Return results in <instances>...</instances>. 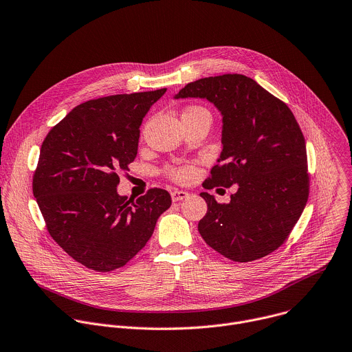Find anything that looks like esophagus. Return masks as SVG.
<instances>
[{
    "label": "esophagus",
    "mask_w": 352,
    "mask_h": 352,
    "mask_svg": "<svg viewBox=\"0 0 352 352\" xmlns=\"http://www.w3.org/2000/svg\"><path fill=\"white\" fill-rule=\"evenodd\" d=\"M188 196H189V193L185 192V190H173V192H171V199H173V201L184 200V199H186Z\"/></svg>",
    "instance_id": "1"
}]
</instances>
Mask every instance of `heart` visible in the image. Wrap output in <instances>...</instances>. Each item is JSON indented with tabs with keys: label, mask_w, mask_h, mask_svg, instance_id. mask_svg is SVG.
<instances>
[{
	"label": "heart",
	"mask_w": 352,
	"mask_h": 352,
	"mask_svg": "<svg viewBox=\"0 0 352 352\" xmlns=\"http://www.w3.org/2000/svg\"><path fill=\"white\" fill-rule=\"evenodd\" d=\"M189 110H206V109H203V107H190L186 111H189ZM168 174H170L171 178H174L177 181H188V179H190L193 177L195 171H193V168L190 166H182V167H173V168H170Z\"/></svg>",
	"instance_id": "b5f03b06"
}]
</instances>
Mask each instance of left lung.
Returning a JSON list of instances; mask_svg holds the SVG:
<instances>
[{
  "mask_svg": "<svg viewBox=\"0 0 352 352\" xmlns=\"http://www.w3.org/2000/svg\"><path fill=\"white\" fill-rule=\"evenodd\" d=\"M174 98L206 99L221 113L222 151L203 186L238 188L226 204L200 193L207 203L197 225L201 238L238 263L275 252L298 221L309 189L305 141L292 110L243 74L196 80Z\"/></svg>",
  "mask_w": 352,
  "mask_h": 352,
  "instance_id": "8db88e82",
  "label": "left lung"
}]
</instances>
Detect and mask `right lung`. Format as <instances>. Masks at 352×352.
<instances>
[{
  "mask_svg": "<svg viewBox=\"0 0 352 352\" xmlns=\"http://www.w3.org/2000/svg\"><path fill=\"white\" fill-rule=\"evenodd\" d=\"M167 88L92 99L76 106L45 137L33 178L52 239L98 272L126 265L171 206L164 189L135 201L117 193L119 174L138 153L140 127Z\"/></svg>",
  "mask_w": 352,
  "mask_h": 352,
  "instance_id": "1",
  "label": "right lung"
}]
</instances>
